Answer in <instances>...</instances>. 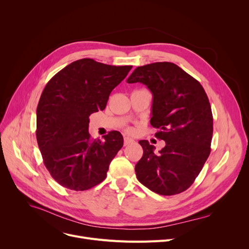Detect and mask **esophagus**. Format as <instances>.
Returning <instances> with one entry per match:
<instances>
[{
	"instance_id": "34e87169",
	"label": "esophagus",
	"mask_w": 249,
	"mask_h": 249,
	"mask_svg": "<svg viewBox=\"0 0 249 249\" xmlns=\"http://www.w3.org/2000/svg\"><path fill=\"white\" fill-rule=\"evenodd\" d=\"M133 142H134L133 139L129 138V137H125V138H124V146H127V145H129V144H131V143H133Z\"/></svg>"
}]
</instances>
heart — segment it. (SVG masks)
Here are the masks:
<instances>
[{
  "mask_svg": "<svg viewBox=\"0 0 249 249\" xmlns=\"http://www.w3.org/2000/svg\"><path fill=\"white\" fill-rule=\"evenodd\" d=\"M127 131H128V132H132V129H131V128H128Z\"/></svg>",
  "mask_w": 249,
  "mask_h": 249,
  "instance_id": "obj_1",
  "label": "heart"
}]
</instances>
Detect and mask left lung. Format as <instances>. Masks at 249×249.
Returning a JSON list of instances; mask_svg holds the SVG:
<instances>
[{
  "label": "left lung",
  "mask_w": 249,
  "mask_h": 249,
  "mask_svg": "<svg viewBox=\"0 0 249 249\" xmlns=\"http://www.w3.org/2000/svg\"><path fill=\"white\" fill-rule=\"evenodd\" d=\"M141 83L152 94L150 124L165 146L154 153L147 140H140L141 160L135 165L138 180L150 191L177 195L189 189L210 155L213 116L201 84L173 62L138 67L127 80Z\"/></svg>",
  "instance_id": "obj_1"
}]
</instances>
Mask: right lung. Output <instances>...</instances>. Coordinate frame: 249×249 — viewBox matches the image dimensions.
I'll use <instances>...</instances> for the list:
<instances>
[{
	"label": "right lung",
	"instance_id": "add662e5",
	"mask_svg": "<svg viewBox=\"0 0 249 249\" xmlns=\"http://www.w3.org/2000/svg\"><path fill=\"white\" fill-rule=\"evenodd\" d=\"M131 69L83 58L45 86L36 111V138L46 168L62 187L86 191L106 178L123 136L111 131L104 141L91 139L89 116L106 108L111 91Z\"/></svg>",
	"mask_w": 249,
	"mask_h": 249
}]
</instances>
